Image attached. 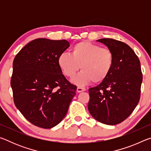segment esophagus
Returning a JSON list of instances; mask_svg holds the SVG:
<instances>
[{
    "label": "esophagus",
    "mask_w": 151,
    "mask_h": 151,
    "mask_svg": "<svg viewBox=\"0 0 151 151\" xmlns=\"http://www.w3.org/2000/svg\"><path fill=\"white\" fill-rule=\"evenodd\" d=\"M86 90L85 88H83V87H81V86H78L77 88H76V91L78 92V93H81V92H83Z\"/></svg>",
    "instance_id": "esophagus-1"
}]
</instances>
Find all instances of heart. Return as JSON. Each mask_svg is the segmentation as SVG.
<instances>
[{"label":"heart","instance_id":"1","mask_svg":"<svg viewBox=\"0 0 151 151\" xmlns=\"http://www.w3.org/2000/svg\"><path fill=\"white\" fill-rule=\"evenodd\" d=\"M57 63L68 78H73L81 66L82 70L72 82L82 86L91 81L100 83L106 78L113 66L114 57L109 48L91 42L81 41L73 45L71 54L63 52L58 56Z\"/></svg>","mask_w":151,"mask_h":151}]
</instances>
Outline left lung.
Wrapping results in <instances>:
<instances>
[{
  "instance_id": "8db88e82",
  "label": "left lung",
  "mask_w": 151,
  "mask_h": 151,
  "mask_svg": "<svg viewBox=\"0 0 151 151\" xmlns=\"http://www.w3.org/2000/svg\"><path fill=\"white\" fill-rule=\"evenodd\" d=\"M96 41L112 51L114 63L106 78L88 89V109L96 121L115 125L128 118L139 103L142 81L140 60L124 42L112 39Z\"/></svg>"
}]
</instances>
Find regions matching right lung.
Wrapping results in <instances>:
<instances>
[{
	"instance_id": "add662e5",
	"label": "right lung",
	"mask_w": 151,
	"mask_h": 151,
	"mask_svg": "<svg viewBox=\"0 0 151 151\" xmlns=\"http://www.w3.org/2000/svg\"><path fill=\"white\" fill-rule=\"evenodd\" d=\"M70 47L66 40L37 39L19 51L13 61L11 85L14 103L35 126L51 129L63 121L76 86L58 65V56Z\"/></svg>"
}]
</instances>
